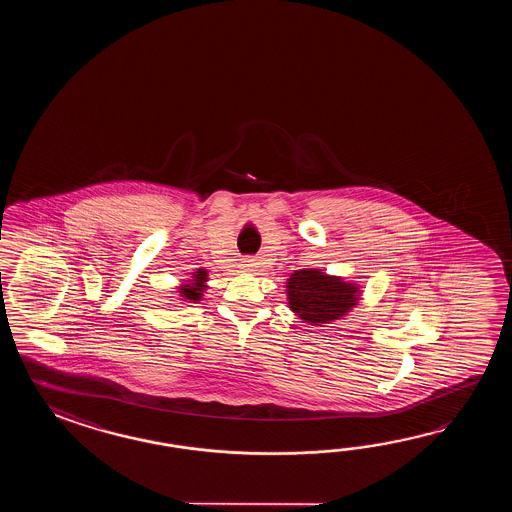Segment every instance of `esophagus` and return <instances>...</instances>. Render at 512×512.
I'll list each match as a JSON object with an SVG mask.
<instances>
[{"mask_svg":"<svg viewBox=\"0 0 512 512\" xmlns=\"http://www.w3.org/2000/svg\"><path fill=\"white\" fill-rule=\"evenodd\" d=\"M241 269L245 272H252L256 269V263L252 260H245L243 261V265H241Z\"/></svg>","mask_w":512,"mask_h":512,"instance_id":"esophagus-1","label":"esophagus"}]
</instances>
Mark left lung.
Segmentation results:
<instances>
[{
  "label": "left lung",
  "mask_w": 512,
  "mask_h": 512,
  "mask_svg": "<svg viewBox=\"0 0 512 512\" xmlns=\"http://www.w3.org/2000/svg\"><path fill=\"white\" fill-rule=\"evenodd\" d=\"M285 294L294 316L309 326H322L348 316L359 305L362 287L344 276L309 267L287 278Z\"/></svg>",
  "instance_id": "8db88e82"
}]
</instances>
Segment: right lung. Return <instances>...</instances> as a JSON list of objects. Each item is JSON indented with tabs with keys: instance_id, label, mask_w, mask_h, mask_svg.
Here are the masks:
<instances>
[{
	"instance_id": "1",
	"label": "right lung",
	"mask_w": 512,
	"mask_h": 512,
	"mask_svg": "<svg viewBox=\"0 0 512 512\" xmlns=\"http://www.w3.org/2000/svg\"><path fill=\"white\" fill-rule=\"evenodd\" d=\"M208 287L207 269H197L196 272H190V278L175 287L177 300L181 302H199L203 298V293Z\"/></svg>"
}]
</instances>
